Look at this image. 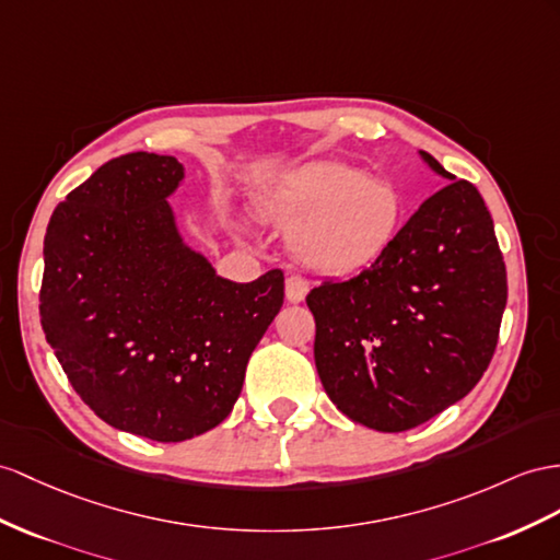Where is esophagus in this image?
I'll list each match as a JSON object with an SVG mask.
<instances>
[{
  "label": "esophagus",
  "instance_id": "1",
  "mask_svg": "<svg viewBox=\"0 0 560 560\" xmlns=\"http://www.w3.org/2000/svg\"><path fill=\"white\" fill-rule=\"evenodd\" d=\"M307 291H310V283L305 277L291 275L285 279V298H289V303H303Z\"/></svg>",
  "mask_w": 560,
  "mask_h": 560
}]
</instances>
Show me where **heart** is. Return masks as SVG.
<instances>
[{
    "mask_svg": "<svg viewBox=\"0 0 560 560\" xmlns=\"http://www.w3.org/2000/svg\"><path fill=\"white\" fill-rule=\"evenodd\" d=\"M260 212L289 229L300 262L322 275H352L390 248L402 222V198L390 182L322 161L291 172L262 198Z\"/></svg>",
    "mask_w": 560,
    "mask_h": 560,
    "instance_id": "obj_1",
    "label": "heart"
}]
</instances>
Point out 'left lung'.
Returning a JSON list of instances; mask_svg holds the SVG:
<instances>
[{
    "label": "left lung",
    "instance_id": "left-lung-1",
    "mask_svg": "<svg viewBox=\"0 0 560 560\" xmlns=\"http://www.w3.org/2000/svg\"><path fill=\"white\" fill-rule=\"evenodd\" d=\"M421 155L450 184L374 265L307 295L326 395L381 433L417 428L476 388L506 307V265L482 196Z\"/></svg>",
    "mask_w": 560,
    "mask_h": 560
}]
</instances>
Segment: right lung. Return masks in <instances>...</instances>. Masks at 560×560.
<instances>
[{
  "label": "right lung",
  "instance_id": "right-lung-1",
  "mask_svg": "<svg viewBox=\"0 0 560 560\" xmlns=\"http://www.w3.org/2000/svg\"><path fill=\"white\" fill-rule=\"evenodd\" d=\"M172 155L113 158L56 206L39 319L73 390L98 419L155 442L220 425L283 305V271L214 275L182 241Z\"/></svg>",
  "mask_w": 560,
  "mask_h": 560
}]
</instances>
